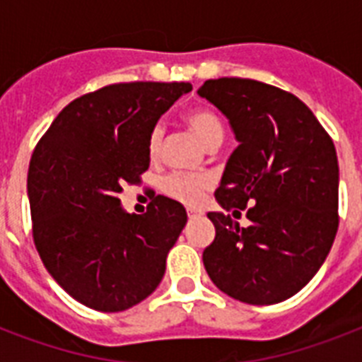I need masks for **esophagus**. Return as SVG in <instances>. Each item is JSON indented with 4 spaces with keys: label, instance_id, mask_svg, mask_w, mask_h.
I'll list each match as a JSON object with an SVG mask.
<instances>
[{
    "label": "esophagus",
    "instance_id": "obj_1",
    "mask_svg": "<svg viewBox=\"0 0 362 362\" xmlns=\"http://www.w3.org/2000/svg\"><path fill=\"white\" fill-rule=\"evenodd\" d=\"M199 216H203V212H201V210L187 209V218H199Z\"/></svg>",
    "mask_w": 362,
    "mask_h": 362
}]
</instances>
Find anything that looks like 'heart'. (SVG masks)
<instances>
[{"mask_svg":"<svg viewBox=\"0 0 362 362\" xmlns=\"http://www.w3.org/2000/svg\"><path fill=\"white\" fill-rule=\"evenodd\" d=\"M186 124L189 129L199 136V141L203 142L204 146L214 150L223 142L226 129H223V122L212 109H193L186 115ZM165 139V127L161 124H156L148 135V152L152 158H158L161 148H163ZM212 186V178L206 175H189V173H173V175L163 182V192L169 197L176 199L184 204L195 206L203 201L204 192Z\"/></svg>","mask_w":362,"mask_h":362,"instance_id":"obj_1","label":"heart"}]
</instances>
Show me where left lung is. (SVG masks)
<instances>
[{
    "label": "left lung",
    "instance_id": "obj_1",
    "mask_svg": "<svg viewBox=\"0 0 362 362\" xmlns=\"http://www.w3.org/2000/svg\"><path fill=\"white\" fill-rule=\"evenodd\" d=\"M197 93L231 125L238 146L209 212L216 238L203 263L216 287L240 303L276 304L321 269L338 231V158L314 112L293 93L250 78L206 81Z\"/></svg>",
    "mask_w": 362,
    "mask_h": 362
}]
</instances>
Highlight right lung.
<instances>
[{
  "label": "right lung",
  "instance_id": "obj_1",
  "mask_svg": "<svg viewBox=\"0 0 362 362\" xmlns=\"http://www.w3.org/2000/svg\"><path fill=\"white\" fill-rule=\"evenodd\" d=\"M187 92V82H127L86 93L56 116L31 156L37 252L54 280L88 308H131L163 278L186 209L158 195L144 214H129L118 195L148 169L150 131Z\"/></svg>",
  "mask_w": 362,
  "mask_h": 362
}]
</instances>
